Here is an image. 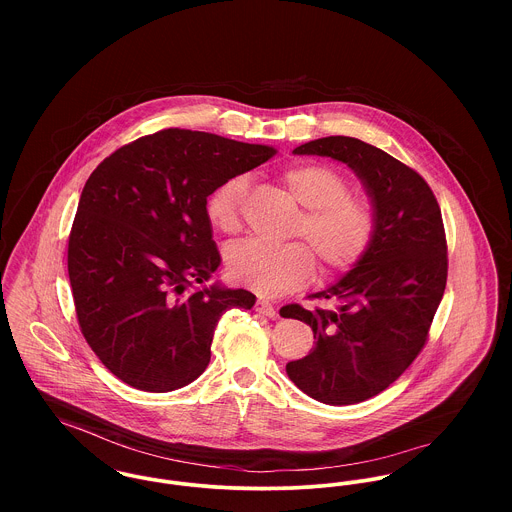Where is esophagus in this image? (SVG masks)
<instances>
[{
  "mask_svg": "<svg viewBox=\"0 0 512 512\" xmlns=\"http://www.w3.org/2000/svg\"><path fill=\"white\" fill-rule=\"evenodd\" d=\"M256 311L262 313V315H266V317H270V319H274V317L278 315L276 307H274L270 301H266V299H258V301H256Z\"/></svg>",
  "mask_w": 512,
  "mask_h": 512,
  "instance_id": "1",
  "label": "esophagus"
}]
</instances>
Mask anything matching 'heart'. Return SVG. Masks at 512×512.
Here are the masks:
<instances>
[{
  "label": "heart",
  "instance_id": "1",
  "mask_svg": "<svg viewBox=\"0 0 512 512\" xmlns=\"http://www.w3.org/2000/svg\"><path fill=\"white\" fill-rule=\"evenodd\" d=\"M293 199L305 209L293 228L303 242L262 246L240 242L226 256L232 282L266 297H278L303 288L315 274L316 254L325 272H343L365 256L374 236V211L370 203L349 193V181L337 169L297 161L280 173ZM246 179L236 175L220 183L207 201V217L220 232H236L246 195Z\"/></svg>",
  "mask_w": 512,
  "mask_h": 512
}]
</instances>
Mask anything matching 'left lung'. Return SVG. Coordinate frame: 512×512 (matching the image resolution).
Here are the masks:
<instances>
[{
	"label": "left lung",
	"mask_w": 512,
	"mask_h": 512,
	"mask_svg": "<svg viewBox=\"0 0 512 512\" xmlns=\"http://www.w3.org/2000/svg\"><path fill=\"white\" fill-rule=\"evenodd\" d=\"M293 153L347 163L374 211L365 256L311 295L337 307L282 309V317L307 323L317 341L307 357L286 365L293 384L323 404H357L386 390L428 341L447 280L441 211L422 175L357 138H319Z\"/></svg>",
	"instance_id": "obj_1"
}]
</instances>
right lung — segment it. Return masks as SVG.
<instances>
[{"mask_svg":"<svg viewBox=\"0 0 512 512\" xmlns=\"http://www.w3.org/2000/svg\"><path fill=\"white\" fill-rule=\"evenodd\" d=\"M276 155L272 146L163 130L116 149L88 177L69 236L80 331L114 376L171 392L211 361L220 315L256 295L209 282L220 266L207 197Z\"/></svg>","mask_w":512,"mask_h":512,"instance_id":"1","label":"right lung"}]
</instances>
